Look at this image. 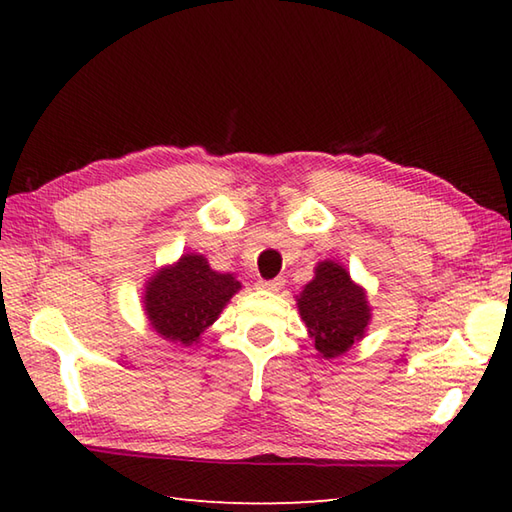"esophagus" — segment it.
Here are the masks:
<instances>
[{
    "label": "esophagus",
    "instance_id": "1",
    "mask_svg": "<svg viewBox=\"0 0 512 512\" xmlns=\"http://www.w3.org/2000/svg\"><path fill=\"white\" fill-rule=\"evenodd\" d=\"M257 286L262 290H273L275 292V290L284 286V279H281V277H277V279H259Z\"/></svg>",
    "mask_w": 512,
    "mask_h": 512
}]
</instances>
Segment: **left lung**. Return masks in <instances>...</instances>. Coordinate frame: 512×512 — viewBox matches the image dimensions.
<instances>
[{"mask_svg": "<svg viewBox=\"0 0 512 512\" xmlns=\"http://www.w3.org/2000/svg\"><path fill=\"white\" fill-rule=\"evenodd\" d=\"M297 301L314 347L325 358L345 354L367 328L365 292L352 284L343 266L334 262L317 266V275L303 288Z\"/></svg>", "mask_w": 512, "mask_h": 512, "instance_id": "left-lung-1", "label": "left lung"}]
</instances>
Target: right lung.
<instances>
[{"instance_id": "right-lung-1", "label": "right lung", "mask_w": 512, "mask_h": 512, "mask_svg": "<svg viewBox=\"0 0 512 512\" xmlns=\"http://www.w3.org/2000/svg\"><path fill=\"white\" fill-rule=\"evenodd\" d=\"M239 288L233 275L215 273L202 255H184L149 281L145 310L158 334L193 345Z\"/></svg>"}]
</instances>
